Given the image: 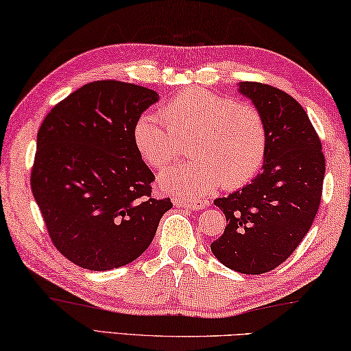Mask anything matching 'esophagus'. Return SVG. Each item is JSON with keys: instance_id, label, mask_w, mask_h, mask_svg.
Returning a JSON list of instances; mask_svg holds the SVG:
<instances>
[{"instance_id": "obj_1", "label": "esophagus", "mask_w": 351, "mask_h": 351, "mask_svg": "<svg viewBox=\"0 0 351 351\" xmlns=\"http://www.w3.org/2000/svg\"><path fill=\"white\" fill-rule=\"evenodd\" d=\"M172 204L176 206H182V208L194 210V211L204 210L206 206V202H204V200H189V199H180V197L172 199Z\"/></svg>"}]
</instances>
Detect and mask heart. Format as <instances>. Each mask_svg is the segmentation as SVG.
Returning <instances> with one entry per match:
<instances>
[{"mask_svg": "<svg viewBox=\"0 0 351 351\" xmlns=\"http://www.w3.org/2000/svg\"><path fill=\"white\" fill-rule=\"evenodd\" d=\"M162 121L145 113L134 125V146L151 168H165L186 141L191 157L158 176L160 188L183 197H204L222 182L243 186L264 163L267 128L256 107L194 87L166 101Z\"/></svg>", "mask_w": 351, "mask_h": 351, "instance_id": "b5f03b06", "label": "heart"}]
</instances>
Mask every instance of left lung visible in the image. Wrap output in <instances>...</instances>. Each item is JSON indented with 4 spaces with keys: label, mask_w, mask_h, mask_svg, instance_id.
I'll return each mask as SVG.
<instances>
[{
    "label": "left lung",
    "mask_w": 351,
    "mask_h": 351,
    "mask_svg": "<svg viewBox=\"0 0 351 351\" xmlns=\"http://www.w3.org/2000/svg\"><path fill=\"white\" fill-rule=\"evenodd\" d=\"M267 128L261 172L249 185L215 200L227 227L211 252L233 271L258 275L288 260L317 215L325 177L322 143L303 107L267 84L239 82Z\"/></svg>",
    "instance_id": "obj_1"
}]
</instances>
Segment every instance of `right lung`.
<instances>
[{
	"instance_id": "obj_1",
	"label": "right lung",
	"mask_w": 351,
	"mask_h": 351,
	"mask_svg": "<svg viewBox=\"0 0 351 351\" xmlns=\"http://www.w3.org/2000/svg\"><path fill=\"white\" fill-rule=\"evenodd\" d=\"M158 95L96 80L53 107L37 134L34 199L60 254L88 271L136 260L172 208L151 196L152 171L134 146V125Z\"/></svg>"
}]
</instances>
